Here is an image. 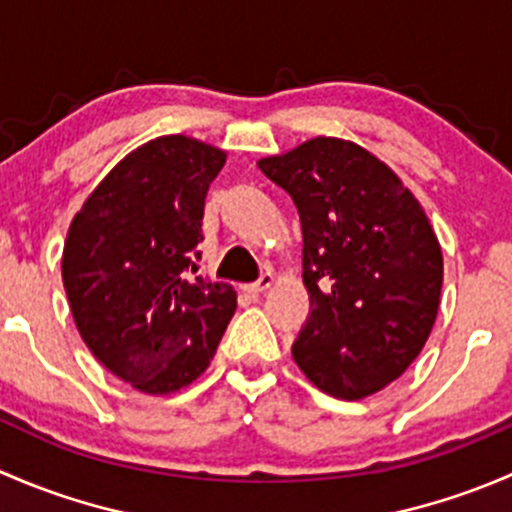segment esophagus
<instances>
[{"label": "esophagus", "mask_w": 512, "mask_h": 512, "mask_svg": "<svg viewBox=\"0 0 512 512\" xmlns=\"http://www.w3.org/2000/svg\"><path fill=\"white\" fill-rule=\"evenodd\" d=\"M275 285V277H272V272H265V275H260V280L252 282V285H247V292L250 294H262L265 289H270Z\"/></svg>", "instance_id": "34e87169"}]
</instances>
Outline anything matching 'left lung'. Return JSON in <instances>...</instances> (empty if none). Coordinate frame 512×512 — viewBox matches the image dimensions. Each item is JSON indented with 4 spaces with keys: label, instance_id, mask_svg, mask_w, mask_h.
Returning a JSON list of instances; mask_svg holds the SVG:
<instances>
[{
    "label": "left lung",
    "instance_id": "8db88e82",
    "mask_svg": "<svg viewBox=\"0 0 512 512\" xmlns=\"http://www.w3.org/2000/svg\"><path fill=\"white\" fill-rule=\"evenodd\" d=\"M302 223L309 317L292 356L334 399L356 401L399 379L438 314L443 255L421 203L366 148L319 136L257 160Z\"/></svg>",
    "mask_w": 512,
    "mask_h": 512
}]
</instances>
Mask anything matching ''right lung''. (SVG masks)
I'll return each mask as SVG.
<instances>
[{
	"label": "right lung",
	"mask_w": 512,
	"mask_h": 512,
	"mask_svg": "<svg viewBox=\"0 0 512 512\" xmlns=\"http://www.w3.org/2000/svg\"><path fill=\"white\" fill-rule=\"evenodd\" d=\"M227 153L160 136L128 153L74 215L61 257L66 297L91 354L151 396L210 366L237 294L193 277L210 183Z\"/></svg>",
	"instance_id": "right-lung-1"
}]
</instances>
